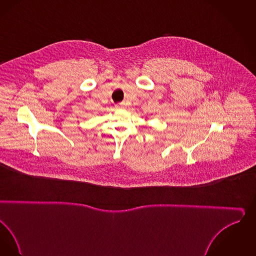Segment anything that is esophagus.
<instances>
[{
    "mask_svg": "<svg viewBox=\"0 0 256 256\" xmlns=\"http://www.w3.org/2000/svg\"><path fill=\"white\" fill-rule=\"evenodd\" d=\"M115 106H116V108H118V110H124L126 106L124 103H119V104H117Z\"/></svg>",
    "mask_w": 256,
    "mask_h": 256,
    "instance_id": "obj_1",
    "label": "esophagus"
}]
</instances>
